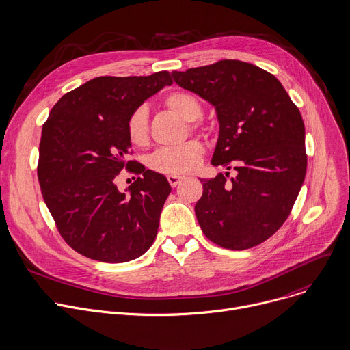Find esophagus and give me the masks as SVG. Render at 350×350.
<instances>
[{"instance_id":"obj_1","label":"esophagus","mask_w":350,"mask_h":350,"mask_svg":"<svg viewBox=\"0 0 350 350\" xmlns=\"http://www.w3.org/2000/svg\"><path fill=\"white\" fill-rule=\"evenodd\" d=\"M167 179H168V182H170V185L172 186V187H176L182 180H185L186 179V176H179V175H168L167 176Z\"/></svg>"}]
</instances>
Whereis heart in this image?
I'll use <instances>...</instances> for the list:
<instances>
[{"label":"heart","instance_id":"1","mask_svg":"<svg viewBox=\"0 0 350 350\" xmlns=\"http://www.w3.org/2000/svg\"><path fill=\"white\" fill-rule=\"evenodd\" d=\"M167 107L186 121H194L201 116L202 107L198 99L185 91H175L165 98ZM126 135L136 148H144L149 142L148 110L137 107L126 121ZM204 154V148L198 141H187L175 148L157 150L150 159V167L167 175H183L197 170Z\"/></svg>","mask_w":350,"mask_h":350}]
</instances>
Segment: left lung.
Masks as SVG:
<instances>
[{
	"label": "left lung",
	"instance_id": "1",
	"mask_svg": "<svg viewBox=\"0 0 350 350\" xmlns=\"http://www.w3.org/2000/svg\"><path fill=\"white\" fill-rule=\"evenodd\" d=\"M174 81L215 107L219 137L213 165L236 170L201 179L194 211L204 234L229 250L273 236L288 218L306 175L305 125L287 91L266 70L241 60L172 72Z\"/></svg>",
	"mask_w": 350,
	"mask_h": 350
}]
</instances>
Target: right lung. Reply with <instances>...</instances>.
<instances>
[{"label":"right lung","mask_w":350,"mask_h":350,"mask_svg":"<svg viewBox=\"0 0 350 350\" xmlns=\"http://www.w3.org/2000/svg\"><path fill=\"white\" fill-rule=\"evenodd\" d=\"M172 80L96 77L63 95L42 126L38 182L64 241L79 254L107 263L144 255L153 244L167 178L128 161L129 116ZM125 167L141 174L122 193L113 179Z\"/></svg>","instance_id":"add662e5"}]
</instances>
